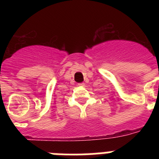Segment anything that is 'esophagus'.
<instances>
[{
	"instance_id": "esophagus-1",
	"label": "esophagus",
	"mask_w": 159,
	"mask_h": 159,
	"mask_svg": "<svg viewBox=\"0 0 159 159\" xmlns=\"http://www.w3.org/2000/svg\"><path fill=\"white\" fill-rule=\"evenodd\" d=\"M78 85L80 87H84L85 86V84L84 83H81V84H78Z\"/></svg>"
}]
</instances>
